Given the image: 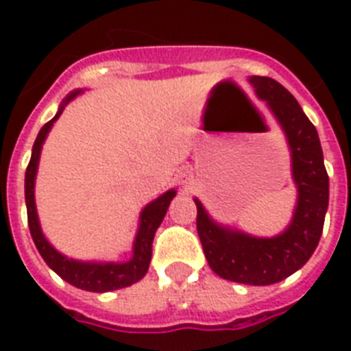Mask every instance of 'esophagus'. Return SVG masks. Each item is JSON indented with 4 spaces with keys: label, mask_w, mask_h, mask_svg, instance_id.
<instances>
[{
    "label": "esophagus",
    "mask_w": 351,
    "mask_h": 351,
    "mask_svg": "<svg viewBox=\"0 0 351 351\" xmlns=\"http://www.w3.org/2000/svg\"><path fill=\"white\" fill-rule=\"evenodd\" d=\"M189 173L187 171H184V173H180V178H182V184H187V180H189Z\"/></svg>",
    "instance_id": "34e87169"
}]
</instances>
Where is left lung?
<instances>
[{"label": "left lung", "instance_id": "obj_1", "mask_svg": "<svg viewBox=\"0 0 351 351\" xmlns=\"http://www.w3.org/2000/svg\"><path fill=\"white\" fill-rule=\"evenodd\" d=\"M250 84L266 101L288 140L291 176L297 186L293 219L280 234L262 239L217 224L195 198L197 231L209 267L219 277L250 286H269L293 275L313 255L328 211L330 180L315 125L293 95L267 76H251Z\"/></svg>", "mask_w": 351, "mask_h": 351}]
</instances>
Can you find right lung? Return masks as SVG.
Masks as SVG:
<instances>
[{
    "mask_svg": "<svg viewBox=\"0 0 351 351\" xmlns=\"http://www.w3.org/2000/svg\"><path fill=\"white\" fill-rule=\"evenodd\" d=\"M82 90H74L62 101V106L58 109L56 117L51 121H47L45 125L41 127L38 132L34 145H32V154H30V162L27 165V173H25V202H27V219H29V230L32 234L36 247L47 262V266L51 267L52 271H56L65 282L73 284L76 288L85 289V291H95V293H106L112 289L127 288L131 284L138 282L140 278L145 277L149 269V262L153 255V239L154 233L162 224L167 208H169L171 200L175 198L176 191L169 189L164 195H160L156 200L147 204L140 213V226H138V233L134 237V244H132V256L131 261L127 262H84L74 261L69 256L62 255L60 251L54 250L51 242L45 239V234L40 228V220H38V211H36L34 202V182L36 173H38V164H40V154L43 142H45L47 134L54 125V121L60 118L65 106L69 101L74 100Z\"/></svg>",
    "mask_w": 351,
    "mask_h": 351,
    "instance_id": "right-lung-1",
    "label": "right lung"
}]
</instances>
